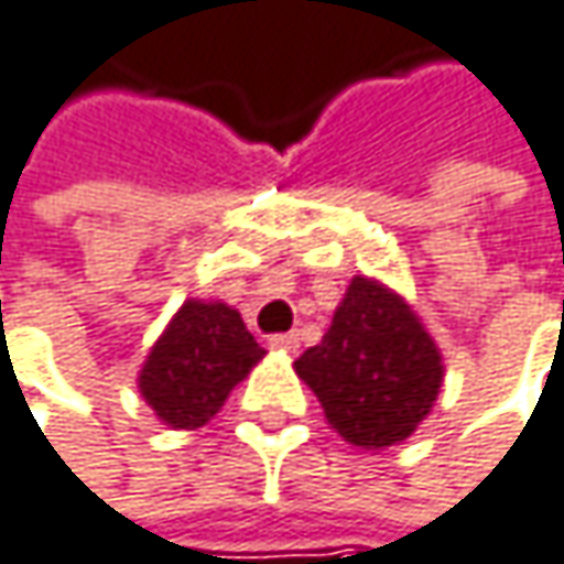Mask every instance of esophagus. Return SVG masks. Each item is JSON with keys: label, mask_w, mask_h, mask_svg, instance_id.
Returning <instances> with one entry per match:
<instances>
[{"label": "esophagus", "mask_w": 564, "mask_h": 564, "mask_svg": "<svg viewBox=\"0 0 564 564\" xmlns=\"http://www.w3.org/2000/svg\"><path fill=\"white\" fill-rule=\"evenodd\" d=\"M269 345H272L275 351H282V355H295V351H299V335H295V332L272 335V338H269Z\"/></svg>", "instance_id": "34e87169"}]
</instances>
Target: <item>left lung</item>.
I'll list each match as a JSON object with an SVG mask.
<instances>
[{
    "label": "left lung",
    "mask_w": 564,
    "mask_h": 564,
    "mask_svg": "<svg viewBox=\"0 0 564 564\" xmlns=\"http://www.w3.org/2000/svg\"><path fill=\"white\" fill-rule=\"evenodd\" d=\"M332 430L358 449H388L430 414L443 358L417 312L388 285L355 275L322 345L295 361Z\"/></svg>",
    "instance_id": "1"
}]
</instances>
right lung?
<instances>
[{
	"instance_id": "1",
	"label": "right lung",
	"mask_w": 564,
	"mask_h": 564,
	"mask_svg": "<svg viewBox=\"0 0 564 564\" xmlns=\"http://www.w3.org/2000/svg\"><path fill=\"white\" fill-rule=\"evenodd\" d=\"M262 355L232 305L189 299L150 348L138 388L166 426L196 430L219 414Z\"/></svg>"
}]
</instances>
